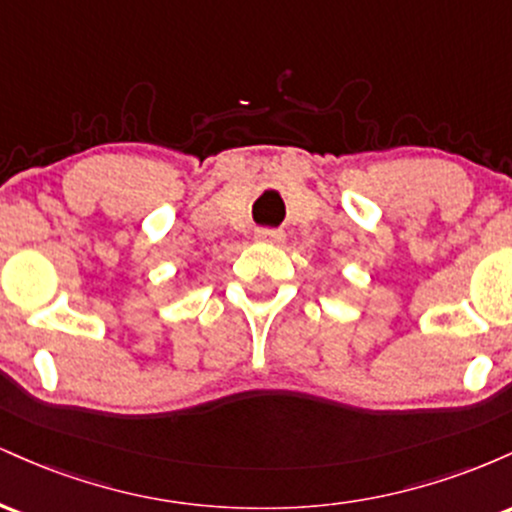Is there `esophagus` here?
<instances>
[{
    "instance_id": "1",
    "label": "esophagus",
    "mask_w": 512,
    "mask_h": 512,
    "mask_svg": "<svg viewBox=\"0 0 512 512\" xmlns=\"http://www.w3.org/2000/svg\"><path fill=\"white\" fill-rule=\"evenodd\" d=\"M255 238L260 243H269V245H281L286 240V233L281 228H257Z\"/></svg>"
}]
</instances>
